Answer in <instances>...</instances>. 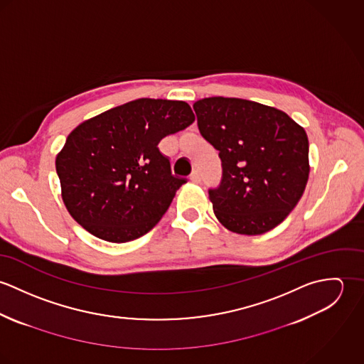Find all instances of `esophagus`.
<instances>
[{
	"label": "esophagus",
	"instance_id": "34e87169",
	"mask_svg": "<svg viewBox=\"0 0 364 364\" xmlns=\"http://www.w3.org/2000/svg\"><path fill=\"white\" fill-rule=\"evenodd\" d=\"M189 179H191L193 183H199V182H200V173H199V171H192Z\"/></svg>",
	"mask_w": 364,
	"mask_h": 364
}]
</instances>
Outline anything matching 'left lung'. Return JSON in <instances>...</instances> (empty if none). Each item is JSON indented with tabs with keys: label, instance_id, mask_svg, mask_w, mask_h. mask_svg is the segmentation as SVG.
Returning a JSON list of instances; mask_svg holds the SVG:
<instances>
[{
	"label": "left lung",
	"instance_id": "left-lung-1",
	"mask_svg": "<svg viewBox=\"0 0 364 364\" xmlns=\"http://www.w3.org/2000/svg\"><path fill=\"white\" fill-rule=\"evenodd\" d=\"M200 134L218 151L223 179L208 191L217 220L230 231L259 235L280 224L301 199L309 137L287 113L240 98L193 104Z\"/></svg>",
	"mask_w": 364,
	"mask_h": 364
}]
</instances>
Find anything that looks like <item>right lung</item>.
Listing matches in <instances>:
<instances>
[{"instance_id": "obj_1", "label": "right lung", "mask_w": 364, "mask_h": 364, "mask_svg": "<svg viewBox=\"0 0 364 364\" xmlns=\"http://www.w3.org/2000/svg\"><path fill=\"white\" fill-rule=\"evenodd\" d=\"M193 122L183 101L141 98L78 124L55 156L71 217L107 242L147 234L186 182L171 173L158 143Z\"/></svg>"}]
</instances>
